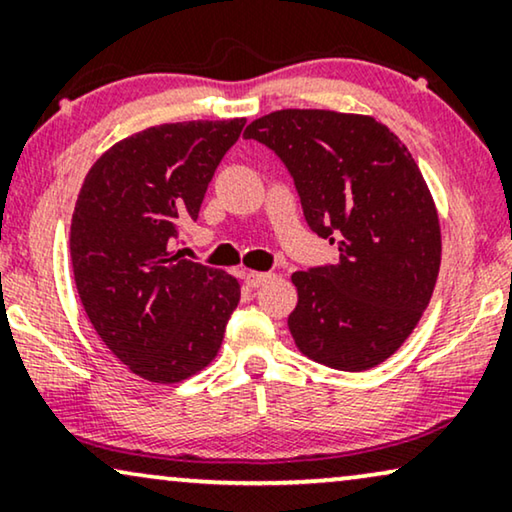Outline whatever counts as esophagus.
Returning <instances> with one entry per match:
<instances>
[{
    "label": "esophagus",
    "instance_id": "obj_1",
    "mask_svg": "<svg viewBox=\"0 0 512 512\" xmlns=\"http://www.w3.org/2000/svg\"><path fill=\"white\" fill-rule=\"evenodd\" d=\"M273 280V273L271 271H248L246 273V283L248 287H262Z\"/></svg>",
    "mask_w": 512,
    "mask_h": 512
}]
</instances>
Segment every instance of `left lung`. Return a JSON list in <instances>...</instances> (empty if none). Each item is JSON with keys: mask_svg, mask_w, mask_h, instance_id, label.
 I'll return each instance as SVG.
<instances>
[{"mask_svg": "<svg viewBox=\"0 0 512 512\" xmlns=\"http://www.w3.org/2000/svg\"><path fill=\"white\" fill-rule=\"evenodd\" d=\"M243 136L283 160L308 227L341 253L292 273L297 348L338 371L385 362L420 322L441 269V225L413 155L357 113L273 111Z\"/></svg>", "mask_w": 512, "mask_h": 512, "instance_id": "obj_1", "label": "left lung"}]
</instances>
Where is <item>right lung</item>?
I'll return each instance as SVG.
<instances>
[{"instance_id": "1", "label": "right lung", "mask_w": 512, "mask_h": 512, "mask_svg": "<svg viewBox=\"0 0 512 512\" xmlns=\"http://www.w3.org/2000/svg\"><path fill=\"white\" fill-rule=\"evenodd\" d=\"M246 118L127 136L92 164L71 218V266L92 327L150 383H181L218 355L239 280L174 253Z\"/></svg>"}]
</instances>
